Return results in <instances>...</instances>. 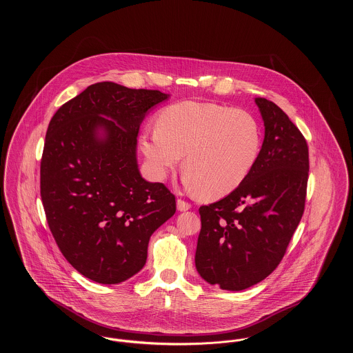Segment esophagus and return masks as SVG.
Wrapping results in <instances>:
<instances>
[{"label": "esophagus", "instance_id": "1", "mask_svg": "<svg viewBox=\"0 0 353 353\" xmlns=\"http://www.w3.org/2000/svg\"><path fill=\"white\" fill-rule=\"evenodd\" d=\"M192 208V205L189 202L183 201V200H178L176 201V209L181 210V212H186Z\"/></svg>", "mask_w": 353, "mask_h": 353}]
</instances>
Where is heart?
<instances>
[{
    "instance_id": "b5f03b06",
    "label": "heart",
    "mask_w": 353,
    "mask_h": 353,
    "mask_svg": "<svg viewBox=\"0 0 353 353\" xmlns=\"http://www.w3.org/2000/svg\"><path fill=\"white\" fill-rule=\"evenodd\" d=\"M262 128L252 112L206 101H179L163 108L156 129L140 134V151L153 178L161 181L183 156V183L192 193L220 199L252 174Z\"/></svg>"
}]
</instances>
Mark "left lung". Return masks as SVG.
<instances>
[{"label": "left lung", "mask_w": 353, "mask_h": 353, "mask_svg": "<svg viewBox=\"0 0 353 353\" xmlns=\"http://www.w3.org/2000/svg\"><path fill=\"white\" fill-rule=\"evenodd\" d=\"M265 137L249 178L220 201L200 208L196 268L210 285L242 291L280 263L299 225L308 179V147L273 101L255 98Z\"/></svg>", "instance_id": "8db88e82"}]
</instances>
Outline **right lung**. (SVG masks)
I'll use <instances>...</instances> for the list:
<instances>
[{
  "instance_id": "1",
  "label": "right lung",
  "mask_w": 353,
  "mask_h": 353,
  "mask_svg": "<svg viewBox=\"0 0 353 353\" xmlns=\"http://www.w3.org/2000/svg\"><path fill=\"white\" fill-rule=\"evenodd\" d=\"M168 94L103 81L51 118L41 161V197L68 262L99 284L139 273L152 234L175 213V197L145 181L137 163L140 125Z\"/></svg>"
}]
</instances>
